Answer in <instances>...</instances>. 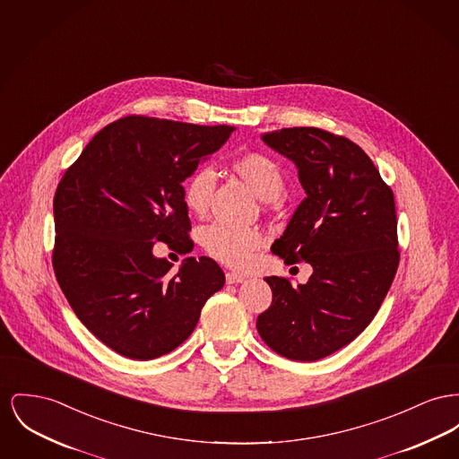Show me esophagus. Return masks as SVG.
I'll use <instances>...</instances> for the list:
<instances>
[{"instance_id":"1","label":"esophagus","mask_w":459,"mask_h":459,"mask_svg":"<svg viewBox=\"0 0 459 459\" xmlns=\"http://www.w3.org/2000/svg\"><path fill=\"white\" fill-rule=\"evenodd\" d=\"M227 282L229 284H239V282H244V275H241V273H238V272H227Z\"/></svg>"}]
</instances>
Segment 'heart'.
I'll return each mask as SVG.
<instances>
[{
	"instance_id": "heart-1",
	"label": "heart",
	"mask_w": 459,
	"mask_h": 459,
	"mask_svg": "<svg viewBox=\"0 0 459 459\" xmlns=\"http://www.w3.org/2000/svg\"><path fill=\"white\" fill-rule=\"evenodd\" d=\"M232 169L262 201H275L284 192L282 169L267 154L246 152L232 161ZM215 184V171L208 166L190 173L184 184V201L194 215H206ZM262 244L264 238L255 229H236L215 223L203 230L204 249L230 267H244Z\"/></svg>"
}]
</instances>
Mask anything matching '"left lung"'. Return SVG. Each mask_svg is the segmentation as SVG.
Segmentation results:
<instances>
[{
    "instance_id": "obj_1",
    "label": "left lung",
    "mask_w": 459,
    "mask_h": 459,
    "mask_svg": "<svg viewBox=\"0 0 459 459\" xmlns=\"http://www.w3.org/2000/svg\"><path fill=\"white\" fill-rule=\"evenodd\" d=\"M262 138L295 162L307 194L272 253L286 264L307 262L314 272L298 286L267 277L272 305L256 329L279 355L319 360L369 325L392 286L399 267L394 192L345 136L284 128Z\"/></svg>"
}]
</instances>
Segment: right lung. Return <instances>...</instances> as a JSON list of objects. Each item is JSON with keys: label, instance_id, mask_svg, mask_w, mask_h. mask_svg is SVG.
<instances>
[{"label": "right lung", "instance_id": "right-lung-1", "mask_svg": "<svg viewBox=\"0 0 459 459\" xmlns=\"http://www.w3.org/2000/svg\"><path fill=\"white\" fill-rule=\"evenodd\" d=\"M232 132L128 116L93 136L56 187V281L86 329L123 357L175 351L225 284L215 260L189 256L173 270L152 247L192 251L182 184Z\"/></svg>", "mask_w": 459, "mask_h": 459}]
</instances>
